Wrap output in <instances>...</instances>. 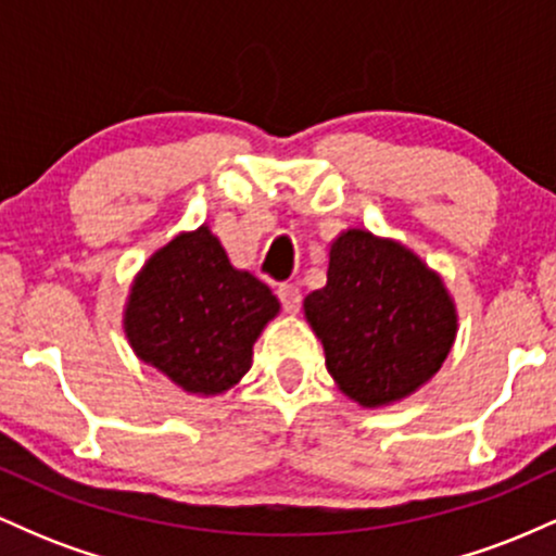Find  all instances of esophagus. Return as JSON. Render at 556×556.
<instances>
[{
	"mask_svg": "<svg viewBox=\"0 0 556 556\" xmlns=\"http://www.w3.org/2000/svg\"><path fill=\"white\" fill-rule=\"evenodd\" d=\"M277 295H279V300H282V308L287 311V314H298V308H300V290H298L295 285H290V282L279 285Z\"/></svg>",
	"mask_w": 556,
	"mask_h": 556,
	"instance_id": "esophagus-1",
	"label": "esophagus"
}]
</instances>
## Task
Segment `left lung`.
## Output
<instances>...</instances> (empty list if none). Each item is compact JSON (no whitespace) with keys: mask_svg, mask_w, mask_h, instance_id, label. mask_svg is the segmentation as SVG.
<instances>
[{"mask_svg":"<svg viewBox=\"0 0 556 556\" xmlns=\"http://www.w3.org/2000/svg\"><path fill=\"white\" fill-rule=\"evenodd\" d=\"M327 371L363 407L397 402L442 368L457 311L437 271L397 240L348 229L329 248L327 285L303 300Z\"/></svg>","mask_w":556,"mask_h":556,"instance_id":"8db88e82","label":"left lung"}]
</instances>
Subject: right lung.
I'll use <instances>...</instances> for the list:
<instances>
[{
	"instance_id": "obj_1",
	"label": "right lung",
	"mask_w": 556,
	"mask_h": 556,
	"mask_svg": "<svg viewBox=\"0 0 556 556\" xmlns=\"http://www.w3.org/2000/svg\"><path fill=\"white\" fill-rule=\"evenodd\" d=\"M279 300L251 271L235 269L206 225L146 261L125 305L136 355L188 394L227 392L253 363V344Z\"/></svg>"
}]
</instances>
